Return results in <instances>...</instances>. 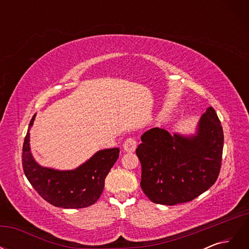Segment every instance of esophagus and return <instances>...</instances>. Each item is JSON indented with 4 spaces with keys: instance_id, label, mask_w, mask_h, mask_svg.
Wrapping results in <instances>:
<instances>
[{
    "instance_id": "esophagus-1",
    "label": "esophagus",
    "mask_w": 249,
    "mask_h": 249,
    "mask_svg": "<svg viewBox=\"0 0 249 249\" xmlns=\"http://www.w3.org/2000/svg\"><path fill=\"white\" fill-rule=\"evenodd\" d=\"M137 147V141L134 138H127L124 143V152L132 153Z\"/></svg>"
}]
</instances>
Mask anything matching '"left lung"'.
Listing matches in <instances>:
<instances>
[{"mask_svg":"<svg viewBox=\"0 0 249 249\" xmlns=\"http://www.w3.org/2000/svg\"><path fill=\"white\" fill-rule=\"evenodd\" d=\"M136 149L141 163V189L155 203L175 206L196 198L219 176L223 130L213 107L201 115L192 136L153 127Z\"/></svg>","mask_w":249,"mask_h":249,"instance_id":"left-lung-1","label":"left lung"}]
</instances>
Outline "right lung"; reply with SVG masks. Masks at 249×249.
Listing matches in <instances>:
<instances>
[{
  "label": "right lung",
  "mask_w": 249,
  "mask_h": 249,
  "mask_svg": "<svg viewBox=\"0 0 249 249\" xmlns=\"http://www.w3.org/2000/svg\"><path fill=\"white\" fill-rule=\"evenodd\" d=\"M36 114L29 124L33 125ZM29 130L22 145V168L28 180L40 196L51 205L63 209H81L100 198L105 178L117 161L119 148L102 149L72 170L42 167L30 150Z\"/></svg>",
  "instance_id": "obj_1"
}]
</instances>
